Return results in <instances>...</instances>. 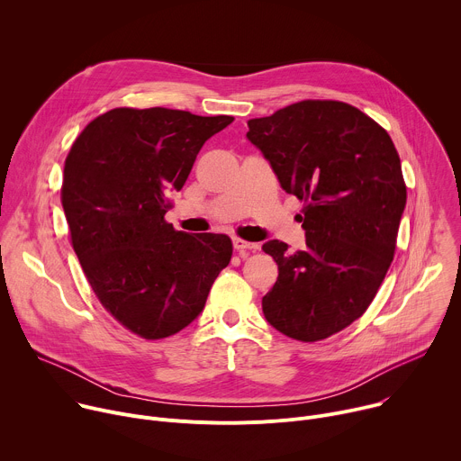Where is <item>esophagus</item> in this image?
I'll list each match as a JSON object with an SVG mask.
<instances>
[{
    "instance_id": "34e87169",
    "label": "esophagus",
    "mask_w": 461,
    "mask_h": 461,
    "mask_svg": "<svg viewBox=\"0 0 461 461\" xmlns=\"http://www.w3.org/2000/svg\"><path fill=\"white\" fill-rule=\"evenodd\" d=\"M233 248L244 257V255H248L249 251H257L258 249V246L257 244H253V242H248V240H242V239H239V237H235L233 239Z\"/></svg>"
}]
</instances>
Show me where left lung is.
I'll list each match as a JSON object with an SVG mask.
<instances>
[{"label": "left lung", "instance_id": "8db88e82", "mask_svg": "<svg viewBox=\"0 0 461 461\" xmlns=\"http://www.w3.org/2000/svg\"><path fill=\"white\" fill-rule=\"evenodd\" d=\"M281 187L304 203L306 249L262 244L279 267L267 321L297 341L332 336L365 313L396 249L407 187L386 131L336 100H303L248 120Z\"/></svg>", "mask_w": 461, "mask_h": 461}]
</instances>
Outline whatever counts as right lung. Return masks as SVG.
Here are the masks:
<instances>
[{"instance_id": "right-lung-1", "label": "right lung", "mask_w": 461, "mask_h": 461, "mask_svg": "<svg viewBox=\"0 0 461 461\" xmlns=\"http://www.w3.org/2000/svg\"><path fill=\"white\" fill-rule=\"evenodd\" d=\"M233 116L118 107L95 118L63 167L61 206L73 248L102 306L127 330L164 339L204 310L230 265L231 240L167 224V193L180 191L208 139Z\"/></svg>"}]
</instances>
